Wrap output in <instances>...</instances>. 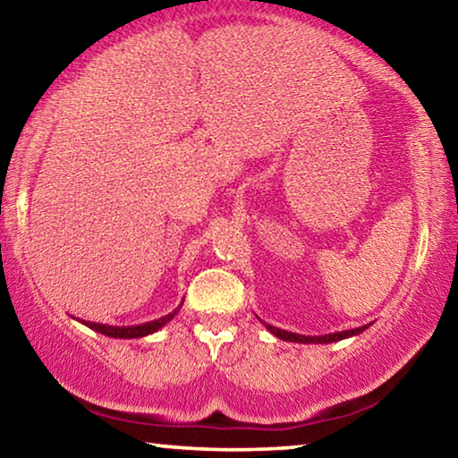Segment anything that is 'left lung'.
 I'll return each mask as SVG.
<instances>
[{
  "instance_id": "obj_1",
  "label": "left lung",
  "mask_w": 458,
  "mask_h": 458,
  "mask_svg": "<svg viewBox=\"0 0 458 458\" xmlns=\"http://www.w3.org/2000/svg\"><path fill=\"white\" fill-rule=\"evenodd\" d=\"M371 325V323H369ZM369 325H363V327L358 329H350V331H339V333H329V335H299V333H291V331H284V329H278L273 327V325L265 323V327L273 333L275 337L283 339V341H293V344H335V341L341 339H347V337H353V335H360V333L366 331Z\"/></svg>"
}]
</instances>
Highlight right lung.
Here are the masks:
<instances>
[{
	"instance_id": "obj_1",
	"label": "right lung",
	"mask_w": 458,
	"mask_h": 458,
	"mask_svg": "<svg viewBox=\"0 0 458 458\" xmlns=\"http://www.w3.org/2000/svg\"><path fill=\"white\" fill-rule=\"evenodd\" d=\"M183 305V303H182ZM182 305L177 307V309H174L172 313L169 315H165V317H161V319H155V321H149V323H143V325H127V327H117V325H103V323H90V321H81V319H76V321H81L82 325H87V327H90V329H95V331H98V333H103V335H106V337H114V339H137V337H145V335H151V333H155V331H159L161 327H164V325H167L169 321L174 319V317L177 315V311H180L182 309Z\"/></svg>"
}]
</instances>
